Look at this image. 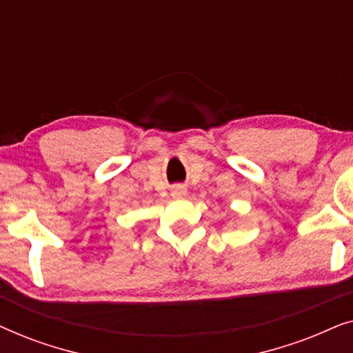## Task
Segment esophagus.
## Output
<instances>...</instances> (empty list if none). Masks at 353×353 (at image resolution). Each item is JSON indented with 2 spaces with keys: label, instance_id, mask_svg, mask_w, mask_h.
<instances>
[{
  "label": "esophagus",
  "instance_id": "1",
  "mask_svg": "<svg viewBox=\"0 0 353 353\" xmlns=\"http://www.w3.org/2000/svg\"><path fill=\"white\" fill-rule=\"evenodd\" d=\"M172 196L175 197V199H183V197L186 196V188L181 186V185H176L172 188Z\"/></svg>",
  "mask_w": 353,
  "mask_h": 353
}]
</instances>
